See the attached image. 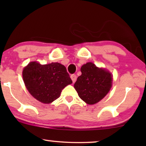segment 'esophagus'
Returning <instances> with one entry per match:
<instances>
[{
    "label": "esophagus",
    "instance_id": "obj_1",
    "mask_svg": "<svg viewBox=\"0 0 146 146\" xmlns=\"http://www.w3.org/2000/svg\"><path fill=\"white\" fill-rule=\"evenodd\" d=\"M70 78H71L73 82H75L76 80V78H77L76 75V74H72Z\"/></svg>",
    "mask_w": 146,
    "mask_h": 146
}]
</instances>
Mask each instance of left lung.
Masks as SVG:
<instances>
[{
    "instance_id": "left-lung-1",
    "label": "left lung",
    "mask_w": 146,
    "mask_h": 146,
    "mask_svg": "<svg viewBox=\"0 0 146 146\" xmlns=\"http://www.w3.org/2000/svg\"><path fill=\"white\" fill-rule=\"evenodd\" d=\"M81 76L78 77L74 88L79 97L88 104H94L103 99L112 84V75L102 68H98L92 62L81 67Z\"/></svg>"
}]
</instances>
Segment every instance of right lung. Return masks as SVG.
Wrapping results in <instances>:
<instances>
[{"label":"right lung","instance_id":"right-lung-1","mask_svg":"<svg viewBox=\"0 0 146 146\" xmlns=\"http://www.w3.org/2000/svg\"><path fill=\"white\" fill-rule=\"evenodd\" d=\"M23 78L29 93L44 104L58 98L62 90L72 83L66 67L58 62L42 65L31 62L24 68Z\"/></svg>","mask_w":146,"mask_h":146}]
</instances>
